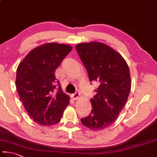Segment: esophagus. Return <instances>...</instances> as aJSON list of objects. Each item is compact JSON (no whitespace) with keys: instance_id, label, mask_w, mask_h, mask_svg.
<instances>
[{"instance_id":"1","label":"esophagus","mask_w":157,"mask_h":157,"mask_svg":"<svg viewBox=\"0 0 157 157\" xmlns=\"http://www.w3.org/2000/svg\"><path fill=\"white\" fill-rule=\"evenodd\" d=\"M79 98H80V93L79 92H76L72 95V98L74 100H78Z\"/></svg>"}]
</instances>
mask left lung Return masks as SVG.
I'll list each match as a JSON object with an SVG mask.
<instances>
[{
	"instance_id": "8db88e82",
	"label": "left lung",
	"mask_w": 157,
	"mask_h": 157,
	"mask_svg": "<svg viewBox=\"0 0 157 157\" xmlns=\"http://www.w3.org/2000/svg\"><path fill=\"white\" fill-rule=\"evenodd\" d=\"M90 82H97L96 95L90 99L92 110L81 119L84 126L101 130L111 126L123 109L131 88L129 67L120 54L104 43L76 45Z\"/></svg>"
}]
</instances>
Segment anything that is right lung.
<instances>
[{
    "mask_svg": "<svg viewBox=\"0 0 157 157\" xmlns=\"http://www.w3.org/2000/svg\"><path fill=\"white\" fill-rule=\"evenodd\" d=\"M71 50L67 44H44L31 50L17 69V92L28 115L41 126L58 124L69 103L55 72Z\"/></svg>",
    "mask_w": 157,
    "mask_h": 157,
    "instance_id": "1",
    "label": "right lung"
}]
</instances>
